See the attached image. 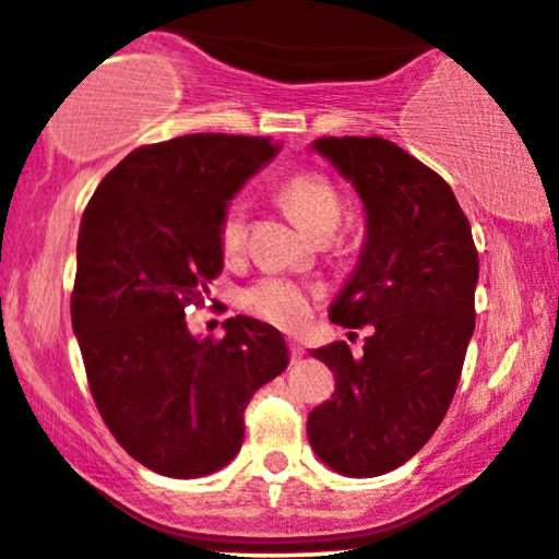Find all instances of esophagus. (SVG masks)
<instances>
[{
  "label": "esophagus",
  "mask_w": 559,
  "mask_h": 559,
  "mask_svg": "<svg viewBox=\"0 0 559 559\" xmlns=\"http://www.w3.org/2000/svg\"><path fill=\"white\" fill-rule=\"evenodd\" d=\"M288 350H292V361L294 364L301 361V358H304V345H301V341H296V337L288 341Z\"/></svg>",
  "instance_id": "obj_1"
}]
</instances>
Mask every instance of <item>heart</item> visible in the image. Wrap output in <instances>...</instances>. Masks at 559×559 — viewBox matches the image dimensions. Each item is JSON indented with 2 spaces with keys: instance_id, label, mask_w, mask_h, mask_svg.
Masks as SVG:
<instances>
[{
  "instance_id": "heart-1",
  "label": "heart",
  "mask_w": 559,
  "mask_h": 559,
  "mask_svg": "<svg viewBox=\"0 0 559 559\" xmlns=\"http://www.w3.org/2000/svg\"><path fill=\"white\" fill-rule=\"evenodd\" d=\"M278 198L292 218L309 235L322 237L337 227L343 201L337 188L320 173H294L278 186ZM218 247L224 258H237L247 239V214L242 203H229L218 218ZM320 292L284 275H263L242 294V307L260 320L294 330L312 312Z\"/></svg>"
}]
</instances>
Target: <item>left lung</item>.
Here are the masks:
<instances>
[{
    "label": "left lung",
    "instance_id": "obj_1",
    "mask_svg": "<svg viewBox=\"0 0 559 559\" xmlns=\"http://www.w3.org/2000/svg\"><path fill=\"white\" fill-rule=\"evenodd\" d=\"M314 150L366 206L369 235L330 320L364 328V356L337 341L312 350L335 373L307 418L314 454L348 477L397 469L426 447L454 400L475 332L477 247L454 190L381 136H322Z\"/></svg>",
    "mask_w": 559,
    "mask_h": 559
}]
</instances>
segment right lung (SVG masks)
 Listing matches in <instances>:
<instances>
[{
  "label": "right lung",
  "mask_w": 559,
  "mask_h": 559,
  "mask_svg": "<svg viewBox=\"0 0 559 559\" xmlns=\"http://www.w3.org/2000/svg\"><path fill=\"white\" fill-rule=\"evenodd\" d=\"M275 152L271 136L237 133L144 144L82 214L72 328L92 400L116 441L165 477L227 467L247 402L288 364L284 335L252 317H229L222 341L186 322L224 267L218 218Z\"/></svg>",
  "instance_id": "1"
}]
</instances>
